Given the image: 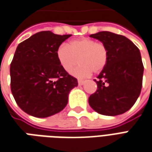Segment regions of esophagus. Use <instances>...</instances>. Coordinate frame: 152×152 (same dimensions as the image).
Instances as JSON below:
<instances>
[{"label": "esophagus", "mask_w": 152, "mask_h": 152, "mask_svg": "<svg viewBox=\"0 0 152 152\" xmlns=\"http://www.w3.org/2000/svg\"><path fill=\"white\" fill-rule=\"evenodd\" d=\"M78 84H79V85H80V86H81V85H83L84 84H85V80H78Z\"/></svg>", "instance_id": "1"}]
</instances>
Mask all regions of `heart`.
Returning <instances> with one entry per match:
<instances>
[{"instance_id": "obj_1", "label": "heart", "mask_w": 152, "mask_h": 152, "mask_svg": "<svg viewBox=\"0 0 152 152\" xmlns=\"http://www.w3.org/2000/svg\"><path fill=\"white\" fill-rule=\"evenodd\" d=\"M56 56L59 64L67 72H70L76 64L78 67L72 72L77 78H85L91 72H98L106 65L108 50L102 42L88 38H82L70 42L69 46L61 44Z\"/></svg>"}]
</instances>
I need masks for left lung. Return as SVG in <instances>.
<instances>
[{"instance_id": "left-lung-1", "label": "left lung", "mask_w": 152, "mask_h": 152, "mask_svg": "<svg viewBox=\"0 0 152 152\" xmlns=\"http://www.w3.org/2000/svg\"><path fill=\"white\" fill-rule=\"evenodd\" d=\"M105 45L106 65L95 82L97 90L88 98L93 110L106 116L124 113L132 107L141 93L143 64L139 48L125 36L109 31L91 34Z\"/></svg>"}]
</instances>
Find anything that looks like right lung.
<instances>
[{
	"mask_svg": "<svg viewBox=\"0 0 152 152\" xmlns=\"http://www.w3.org/2000/svg\"><path fill=\"white\" fill-rule=\"evenodd\" d=\"M71 36L41 31L17 48L10 64L11 91L19 107L31 116L48 118L63 110L70 91L78 85L56 56Z\"/></svg>",
	"mask_w": 152,
	"mask_h": 152,
	"instance_id": "obj_1",
	"label": "right lung"
}]
</instances>
